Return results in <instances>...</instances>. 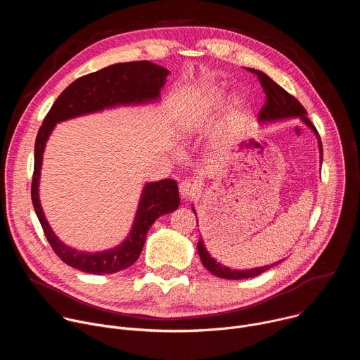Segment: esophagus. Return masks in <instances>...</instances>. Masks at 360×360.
I'll list each match as a JSON object with an SVG mask.
<instances>
[{
	"mask_svg": "<svg viewBox=\"0 0 360 360\" xmlns=\"http://www.w3.org/2000/svg\"><path fill=\"white\" fill-rule=\"evenodd\" d=\"M198 191H199V188H198L196 182L185 179L179 184V195L182 199H189V198L195 196L198 193Z\"/></svg>",
	"mask_w": 360,
	"mask_h": 360,
	"instance_id": "34e87169",
	"label": "esophagus"
}]
</instances>
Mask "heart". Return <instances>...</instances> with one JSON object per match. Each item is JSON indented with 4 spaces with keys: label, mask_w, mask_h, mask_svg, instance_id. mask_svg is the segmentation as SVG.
Returning a JSON list of instances; mask_svg holds the SVG:
<instances>
[{
    "label": "heart",
    "mask_w": 360,
    "mask_h": 360,
    "mask_svg": "<svg viewBox=\"0 0 360 360\" xmlns=\"http://www.w3.org/2000/svg\"><path fill=\"white\" fill-rule=\"evenodd\" d=\"M225 101V92L219 88H212L211 91H208V94L205 95L203 101L200 107L198 108V111L195 112V122L196 121H202L205 117H208L210 114H212L214 111L219 110L221 105L224 104ZM240 104L239 102H235L232 110H231V114H229V118H228V124H229V128L233 127L235 121H236V115H238V110H239Z\"/></svg>",
    "instance_id": "b5f03b06"
}]
</instances>
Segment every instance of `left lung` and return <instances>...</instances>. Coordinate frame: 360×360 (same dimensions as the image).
<instances>
[{"label": "left lung", "instance_id": "obj_1", "mask_svg": "<svg viewBox=\"0 0 360 360\" xmlns=\"http://www.w3.org/2000/svg\"><path fill=\"white\" fill-rule=\"evenodd\" d=\"M249 72L256 74L259 78V82L266 94V102L264 108L259 111L258 114V120L259 122H275V121H283V120H289V118H300V121L303 124H306L309 127L315 135L318 136L319 141V150H321V162H322V142L319 138V134L316 131V128L314 127V124L309 121V118L306 117V110L302 107L300 102L292 96L289 92H286L282 86H279L272 78H269L265 72L253 70V68H248ZM193 214L195 210L192 208ZM198 253L202 265L207 268L212 275L218 276V278H224V279H232V281H238V279H248V278H253L258 276L261 274H264L265 271L271 269L272 266H275V264L272 265H266V266H259V268H253V269H246V271H235L231 269L219 262H217L212 256L210 255V252L205 248V243L202 240V238H199L198 240ZM281 262V261H279ZM276 262V264H279Z\"/></svg>", "mask_w": 360, "mask_h": 360}]
</instances>
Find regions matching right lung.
Returning a JSON list of instances; mask_svg holds the SVG:
<instances>
[{"label":"right lung","instance_id":"obj_1","mask_svg":"<svg viewBox=\"0 0 360 360\" xmlns=\"http://www.w3.org/2000/svg\"><path fill=\"white\" fill-rule=\"evenodd\" d=\"M169 71L150 61L114 64L84 75L68 85L51 107L38 131L34 149L31 198L42 231L58 258L67 265L94 275H110L129 268L142 252L146 233L161 215L179 207L178 185L174 179L148 182L141 193L136 215L127 239L102 252H81L63 243L51 229L39 202L42 153L48 136L58 122L121 105H138L158 101Z\"/></svg>","mask_w":360,"mask_h":360}]
</instances>
